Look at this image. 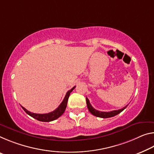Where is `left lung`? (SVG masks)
<instances>
[{
	"mask_svg": "<svg viewBox=\"0 0 154 154\" xmlns=\"http://www.w3.org/2000/svg\"><path fill=\"white\" fill-rule=\"evenodd\" d=\"M86 103H87L88 109L89 112L92 114V115L97 116V117H100V118H103V119L109 118V117H112V116L117 115V114L121 113L122 111H123L124 109L127 108V106H126L125 107H124L123 108L118 109V110H113L111 112H101V111H99V110H97V109H95L93 107L91 106V104L90 103L89 100L87 98V97H86Z\"/></svg>",
	"mask_w": 154,
	"mask_h": 154,
	"instance_id": "obj_1",
	"label": "left lung"
}]
</instances>
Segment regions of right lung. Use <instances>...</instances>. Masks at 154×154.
<instances>
[{
  "label": "right lung",
  "mask_w": 154,
  "mask_h": 154,
  "mask_svg": "<svg viewBox=\"0 0 154 154\" xmlns=\"http://www.w3.org/2000/svg\"><path fill=\"white\" fill-rule=\"evenodd\" d=\"M75 86L72 88V89H70V90L66 92V94L64 97L63 101L61 103V104L59 106V107L57 109H55L54 111L49 112V113L47 114H35V113H33V112H31L28 111L27 109H26L24 107L21 106L23 109H24V111L26 112V114H29V116H31L33 118L37 119L38 121H42V122H50L52 121H54L55 119H57L59 118L60 116H62L63 113H64L66 108L67 106V103H68V97L70 96V92H71L73 90L75 89Z\"/></svg>",
  "instance_id": "add662e5"
}]
</instances>
